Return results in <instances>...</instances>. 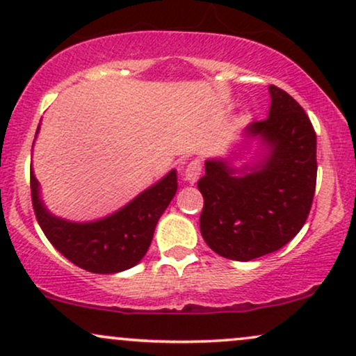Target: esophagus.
Masks as SVG:
<instances>
[{
  "instance_id": "obj_1",
  "label": "esophagus",
  "mask_w": 356,
  "mask_h": 356,
  "mask_svg": "<svg viewBox=\"0 0 356 356\" xmlns=\"http://www.w3.org/2000/svg\"><path fill=\"white\" fill-rule=\"evenodd\" d=\"M201 171H203V165H201L200 158H195V160H191L190 163L185 166V178H186V181L195 183L196 179L200 178Z\"/></svg>"
}]
</instances>
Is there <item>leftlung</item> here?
Wrapping results in <instances>:
<instances>
[{
	"label": "left lung",
	"instance_id": "obj_1",
	"mask_svg": "<svg viewBox=\"0 0 356 356\" xmlns=\"http://www.w3.org/2000/svg\"><path fill=\"white\" fill-rule=\"evenodd\" d=\"M269 117L245 134L269 148L264 160L236 170L208 160L198 190L204 198L200 229L219 256L251 261L279 251L305 225L317 183V135L304 108L270 86ZM241 172V175L237 173Z\"/></svg>",
	"mask_w": 356,
	"mask_h": 356
}]
</instances>
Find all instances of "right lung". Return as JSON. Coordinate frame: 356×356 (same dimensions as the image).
I'll list each match as a JSON object with an SVG mask.
<instances>
[{
    "label": "right lung",
    "mask_w": 356,
    "mask_h": 356,
    "mask_svg": "<svg viewBox=\"0 0 356 356\" xmlns=\"http://www.w3.org/2000/svg\"><path fill=\"white\" fill-rule=\"evenodd\" d=\"M38 131L39 127L36 135ZM177 190V171L171 170L111 216L92 222H72L47 211L31 170V198L42 232L65 259L94 274H115L142 261L152 244L158 219Z\"/></svg>",
    "instance_id": "1"
}]
</instances>
